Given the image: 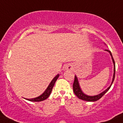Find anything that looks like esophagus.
Here are the masks:
<instances>
[{
    "mask_svg": "<svg viewBox=\"0 0 123 123\" xmlns=\"http://www.w3.org/2000/svg\"><path fill=\"white\" fill-rule=\"evenodd\" d=\"M67 69H71V68H70V66H68V67H67Z\"/></svg>",
    "mask_w": 123,
    "mask_h": 123,
    "instance_id": "34e87169",
    "label": "esophagus"
}]
</instances>
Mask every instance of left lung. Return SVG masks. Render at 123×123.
<instances>
[{
    "instance_id": "8db88e82",
    "label": "left lung",
    "mask_w": 123,
    "mask_h": 123,
    "mask_svg": "<svg viewBox=\"0 0 123 123\" xmlns=\"http://www.w3.org/2000/svg\"><path fill=\"white\" fill-rule=\"evenodd\" d=\"M106 45V44H105ZM105 51L108 52L110 54L111 56V58H112V62H113V78H112V83H111V85L106 89L105 91H104L103 92H102L101 93H99L98 95H93V96H90V95H87L85 94L81 90V87H80V84H79V82H78V78L76 75H75V79H74V82L73 84V91L74 93L75 94V95L77 96V97L78 98L81 99L82 100H85V101H96L98 100L99 99L101 98L103 96L109 91L110 88H111V86H112V83L113 82V80H114V78H115V61L113 60V57H112V53L110 51L107 49H105Z\"/></svg>"
}]
</instances>
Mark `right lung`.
I'll list each match as a JSON object with an SVG mask.
<instances>
[{
	"label": "right lung",
	"mask_w": 123,
	"mask_h": 123,
	"mask_svg": "<svg viewBox=\"0 0 123 123\" xmlns=\"http://www.w3.org/2000/svg\"><path fill=\"white\" fill-rule=\"evenodd\" d=\"M59 74H57L54 78L52 79V81H51L49 85H48V87L46 88V89L45 90V92H43L42 94H41L40 95L37 97L34 98H31V99H28V98H25L26 100H28L30 101H35V102H37V101H42L43 100H46V98L49 97L50 94H51V92H52V88H53L54 86L55 83V81H57V80L58 79V78L59 77Z\"/></svg>",
	"instance_id": "add662e5"
}]
</instances>
